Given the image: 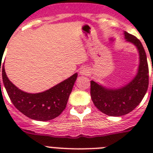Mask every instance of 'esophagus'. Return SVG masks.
Masks as SVG:
<instances>
[{
  "instance_id": "obj_1",
  "label": "esophagus",
  "mask_w": 153,
  "mask_h": 153,
  "mask_svg": "<svg viewBox=\"0 0 153 153\" xmlns=\"http://www.w3.org/2000/svg\"><path fill=\"white\" fill-rule=\"evenodd\" d=\"M90 74V71L86 67H82V68L79 70V74L83 76H88Z\"/></svg>"
}]
</instances>
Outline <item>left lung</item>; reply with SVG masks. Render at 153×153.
<instances>
[{
  "mask_svg": "<svg viewBox=\"0 0 153 153\" xmlns=\"http://www.w3.org/2000/svg\"><path fill=\"white\" fill-rule=\"evenodd\" d=\"M124 35L126 41L133 44L139 52L140 64L134 78L119 88H108L90 81V95L94 105L104 114L112 117H121L132 111L140 103L149 86L148 63L143 44L126 31Z\"/></svg>",
  "mask_w": 153,
  "mask_h": 153,
  "instance_id": "left-lung-1",
  "label": "left lung"
}]
</instances>
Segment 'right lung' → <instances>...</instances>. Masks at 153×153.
<instances>
[{
	"instance_id": "right-lung-1",
	"label": "right lung",
	"mask_w": 153,
	"mask_h": 153,
	"mask_svg": "<svg viewBox=\"0 0 153 153\" xmlns=\"http://www.w3.org/2000/svg\"><path fill=\"white\" fill-rule=\"evenodd\" d=\"M76 77L77 73L49 90L29 93L13 84L7 76L4 65L2 67L3 83L11 102L26 117L38 121H48L60 116L66 108Z\"/></svg>"
}]
</instances>
